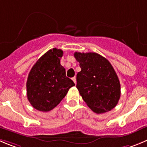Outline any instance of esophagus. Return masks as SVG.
<instances>
[{
	"mask_svg": "<svg viewBox=\"0 0 147 147\" xmlns=\"http://www.w3.org/2000/svg\"><path fill=\"white\" fill-rule=\"evenodd\" d=\"M72 80H73V81H74V83H75V84H76L77 81H76V78H75V77H74V78H72Z\"/></svg>",
	"mask_w": 147,
	"mask_h": 147,
	"instance_id": "obj_1",
	"label": "esophagus"
}]
</instances>
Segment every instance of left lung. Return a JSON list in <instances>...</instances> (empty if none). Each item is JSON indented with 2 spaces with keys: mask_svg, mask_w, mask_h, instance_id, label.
<instances>
[{
  "mask_svg": "<svg viewBox=\"0 0 147 147\" xmlns=\"http://www.w3.org/2000/svg\"><path fill=\"white\" fill-rule=\"evenodd\" d=\"M81 71L77 74V88L89 108L97 114L112 110L120 97L118 77L109 61L98 53H74Z\"/></svg>",
  "mask_w": 147,
  "mask_h": 147,
  "instance_id": "1",
  "label": "left lung"
}]
</instances>
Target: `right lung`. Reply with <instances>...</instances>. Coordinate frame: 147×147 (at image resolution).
<instances>
[{"mask_svg": "<svg viewBox=\"0 0 147 147\" xmlns=\"http://www.w3.org/2000/svg\"><path fill=\"white\" fill-rule=\"evenodd\" d=\"M61 49H53L36 61L27 80V96L35 109L49 112L61 102L69 89L75 86L66 77L65 69L60 64Z\"/></svg>", "mask_w": 147, "mask_h": 147, "instance_id": "add662e5", "label": "right lung"}]
</instances>
